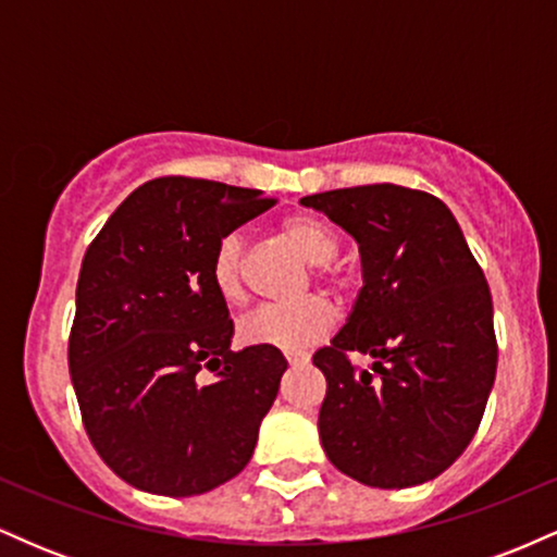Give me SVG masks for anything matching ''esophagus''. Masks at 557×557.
I'll list each match as a JSON object with an SVG mask.
<instances>
[{"mask_svg":"<svg viewBox=\"0 0 557 557\" xmlns=\"http://www.w3.org/2000/svg\"><path fill=\"white\" fill-rule=\"evenodd\" d=\"M306 361H309L306 356H287V363H290V367H304Z\"/></svg>","mask_w":557,"mask_h":557,"instance_id":"34e87169","label":"esophagus"}]
</instances>
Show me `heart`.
<instances>
[{"mask_svg":"<svg viewBox=\"0 0 557 557\" xmlns=\"http://www.w3.org/2000/svg\"><path fill=\"white\" fill-rule=\"evenodd\" d=\"M280 235L309 264L317 267V277L330 285L343 283V272L332 264L337 257V235L327 222L317 214L296 212L280 222ZM209 280L214 293L225 304L235 306L246 298V238L240 233H227L216 240ZM337 311L324 296H309L296 304L261 306L240 319L238 337L246 345H264L285 354H304L335 327Z\"/></svg>","mask_w":557,"mask_h":557,"instance_id":"b5f03b06","label":"heart"}]
</instances>
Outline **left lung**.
<instances>
[{"label":"left lung","mask_w":557,"mask_h":557,"mask_svg":"<svg viewBox=\"0 0 557 557\" xmlns=\"http://www.w3.org/2000/svg\"><path fill=\"white\" fill-rule=\"evenodd\" d=\"M359 243L363 287L314 354L319 437L335 469L380 490L440 476L469 447L497 372L492 296L456 216L393 183L304 196ZM348 352L376 358L356 370Z\"/></svg>","instance_id":"left-lung-1"}]
</instances>
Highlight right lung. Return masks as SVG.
Here are the masks:
<instances>
[{"instance_id": "obj_1", "label": "right lung", "mask_w": 557, "mask_h": 557, "mask_svg": "<svg viewBox=\"0 0 557 557\" xmlns=\"http://www.w3.org/2000/svg\"><path fill=\"white\" fill-rule=\"evenodd\" d=\"M270 207L261 190L157 177L83 257L70 376L96 453L136 490L201 495L251 461L287 361L264 345L230 350L233 319L209 264L222 235Z\"/></svg>"}]
</instances>
